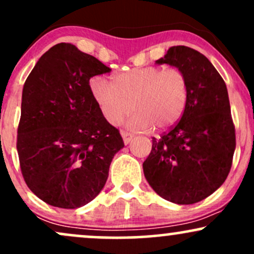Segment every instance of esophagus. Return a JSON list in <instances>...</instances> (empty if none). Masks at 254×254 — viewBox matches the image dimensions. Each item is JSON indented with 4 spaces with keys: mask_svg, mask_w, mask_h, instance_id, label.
<instances>
[{
    "mask_svg": "<svg viewBox=\"0 0 254 254\" xmlns=\"http://www.w3.org/2000/svg\"><path fill=\"white\" fill-rule=\"evenodd\" d=\"M121 133H122V137H123L125 144L129 143V142L131 141V139H132V137H133L130 132H127V131H124V130H122Z\"/></svg>",
    "mask_w": 254,
    "mask_h": 254,
    "instance_id": "34e87169",
    "label": "esophagus"
}]
</instances>
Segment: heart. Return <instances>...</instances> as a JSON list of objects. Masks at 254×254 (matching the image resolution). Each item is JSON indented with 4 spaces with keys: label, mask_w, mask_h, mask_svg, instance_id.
I'll return each mask as SVG.
<instances>
[{
    "label": "heart",
    "mask_w": 254,
    "mask_h": 254,
    "mask_svg": "<svg viewBox=\"0 0 254 254\" xmlns=\"http://www.w3.org/2000/svg\"><path fill=\"white\" fill-rule=\"evenodd\" d=\"M89 89L110 124H119L133 110L127 124L138 131L170 129L183 117L190 99L186 72L157 65L118 72L112 82L98 75L90 78Z\"/></svg>",
    "instance_id": "1"
}]
</instances>
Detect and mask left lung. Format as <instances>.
<instances>
[{"mask_svg":"<svg viewBox=\"0 0 254 254\" xmlns=\"http://www.w3.org/2000/svg\"><path fill=\"white\" fill-rule=\"evenodd\" d=\"M156 63L186 72L190 99L180 121L151 138L144 177L166 200L200 202L222 185L232 168L237 142L226 83L208 58L188 46H173Z\"/></svg>","mask_w":254,"mask_h":254,"instance_id":"left-lung-1","label":"left lung"}]
</instances>
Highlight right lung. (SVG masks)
Returning <instances> with one entry per match:
<instances>
[{
  "label": "right lung",
  "instance_id": "1",
  "mask_svg": "<svg viewBox=\"0 0 254 254\" xmlns=\"http://www.w3.org/2000/svg\"><path fill=\"white\" fill-rule=\"evenodd\" d=\"M111 69L69 43L39 58L22 89L16 149L25 183L52 206L76 209L103 190L124 147L101 115L89 80Z\"/></svg>",
  "mask_w": 254,
  "mask_h": 254
}]
</instances>
